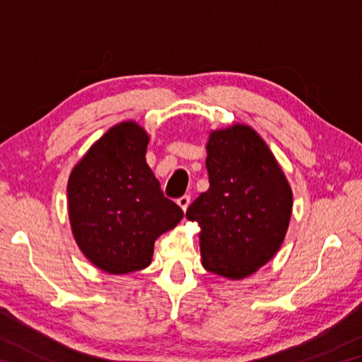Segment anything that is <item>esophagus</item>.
Returning a JSON list of instances; mask_svg holds the SVG:
<instances>
[{"instance_id": "obj_1", "label": "esophagus", "mask_w": 362, "mask_h": 362, "mask_svg": "<svg viewBox=\"0 0 362 362\" xmlns=\"http://www.w3.org/2000/svg\"><path fill=\"white\" fill-rule=\"evenodd\" d=\"M177 204H179V206L183 211H187L189 205V196H182L180 199H177Z\"/></svg>"}]
</instances>
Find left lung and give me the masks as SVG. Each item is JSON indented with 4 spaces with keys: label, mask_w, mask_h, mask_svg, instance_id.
Returning <instances> with one entry per match:
<instances>
[{
    "label": "left lung",
    "mask_w": 362,
    "mask_h": 362,
    "mask_svg": "<svg viewBox=\"0 0 362 362\" xmlns=\"http://www.w3.org/2000/svg\"><path fill=\"white\" fill-rule=\"evenodd\" d=\"M210 188L188 206L201 226L202 264L227 279H244L271 259L292 211L289 183L255 130L236 124L210 135Z\"/></svg>",
    "instance_id": "8db88e82"
}]
</instances>
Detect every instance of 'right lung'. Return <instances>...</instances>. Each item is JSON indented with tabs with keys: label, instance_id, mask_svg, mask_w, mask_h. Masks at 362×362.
Returning a JSON list of instances; mask_svg holds the SVG:
<instances>
[{
	"label": "right lung",
	"instance_id": "add662e5",
	"mask_svg": "<svg viewBox=\"0 0 362 362\" xmlns=\"http://www.w3.org/2000/svg\"><path fill=\"white\" fill-rule=\"evenodd\" d=\"M148 141L135 122H121L91 146L68 182L76 241L91 263L109 274L149 266L153 243L183 218L146 163Z\"/></svg>",
	"mask_w": 362,
	"mask_h": 362
}]
</instances>
